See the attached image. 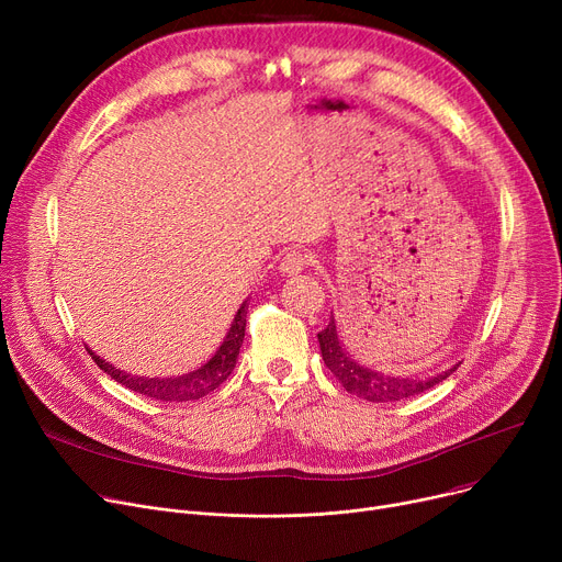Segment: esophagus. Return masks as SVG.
<instances>
[{"label": "esophagus", "mask_w": 562, "mask_h": 562, "mask_svg": "<svg viewBox=\"0 0 562 562\" xmlns=\"http://www.w3.org/2000/svg\"><path fill=\"white\" fill-rule=\"evenodd\" d=\"M312 263V255L305 250H289L280 261V273L282 276H299Z\"/></svg>", "instance_id": "esophagus-1"}]
</instances>
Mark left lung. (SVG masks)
I'll use <instances>...</instances> for the list:
<instances>
[{
	"instance_id": "1",
	"label": "left lung",
	"mask_w": 562,
	"mask_h": 562,
	"mask_svg": "<svg viewBox=\"0 0 562 562\" xmlns=\"http://www.w3.org/2000/svg\"><path fill=\"white\" fill-rule=\"evenodd\" d=\"M316 337H318L323 362H326V367L335 373V378L341 382L344 390L348 394H356L371 403L403 401L409 396L424 394L426 390L435 387L437 382L447 380L460 367V364H453L451 369L428 378H401V375H390L385 371H375L367 364H360L352 356H348V350L344 348V341L339 337L335 316H330L328 328L321 330Z\"/></svg>"
}]
</instances>
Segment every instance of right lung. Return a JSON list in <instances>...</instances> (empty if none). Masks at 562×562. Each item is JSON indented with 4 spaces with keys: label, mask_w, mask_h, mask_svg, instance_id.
<instances>
[{
    "label": "right lung",
    "mask_w": 562,
    "mask_h": 562,
    "mask_svg": "<svg viewBox=\"0 0 562 562\" xmlns=\"http://www.w3.org/2000/svg\"><path fill=\"white\" fill-rule=\"evenodd\" d=\"M246 314H248V301L241 303V307L236 310L232 326L223 339V344L216 348L214 356L206 360L202 367H198L195 371L182 373V375H170V378H145V375H132L123 369H117L113 364H109L106 360H102L100 356L88 348L91 358L95 360V364L109 373L115 382H121L127 390L150 396L155 401H198L202 396H206L210 392H214L221 382L227 380V375L234 371L236 358H239V350L246 337Z\"/></svg>",
    "instance_id": "obj_1"
}]
</instances>
